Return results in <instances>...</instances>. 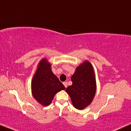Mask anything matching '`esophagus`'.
<instances>
[{"label":"esophagus","instance_id":"34e87169","mask_svg":"<svg viewBox=\"0 0 131 131\" xmlns=\"http://www.w3.org/2000/svg\"><path fill=\"white\" fill-rule=\"evenodd\" d=\"M63 85H64V86H65V88H66L67 87V82H63Z\"/></svg>","mask_w":131,"mask_h":131}]
</instances>
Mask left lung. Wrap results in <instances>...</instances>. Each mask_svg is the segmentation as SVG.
<instances>
[{
	"mask_svg": "<svg viewBox=\"0 0 131 131\" xmlns=\"http://www.w3.org/2000/svg\"><path fill=\"white\" fill-rule=\"evenodd\" d=\"M71 80L73 84L66 89L74 108L83 110L92 103L95 95L96 83L91 63L85 60L77 67Z\"/></svg>",
	"mask_w": 131,
	"mask_h": 131,
	"instance_id": "obj_1",
	"label": "left lung"
}]
</instances>
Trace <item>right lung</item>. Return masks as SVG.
<instances>
[{
	"label": "right lung",
	"mask_w": 131,
	"mask_h": 131,
	"mask_svg": "<svg viewBox=\"0 0 131 131\" xmlns=\"http://www.w3.org/2000/svg\"><path fill=\"white\" fill-rule=\"evenodd\" d=\"M66 88L53 74L51 64L46 58H42L31 80V92L34 98L43 106L52 103L57 92Z\"/></svg>",
	"instance_id": "right-lung-1"
}]
</instances>
